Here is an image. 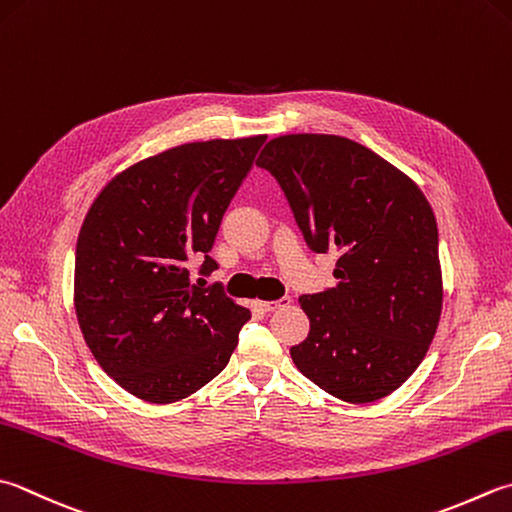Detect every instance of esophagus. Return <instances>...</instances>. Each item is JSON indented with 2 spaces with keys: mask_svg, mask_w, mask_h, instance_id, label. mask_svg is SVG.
Returning <instances> with one entry per match:
<instances>
[{
  "mask_svg": "<svg viewBox=\"0 0 512 512\" xmlns=\"http://www.w3.org/2000/svg\"><path fill=\"white\" fill-rule=\"evenodd\" d=\"M290 304V297H279L275 299V302H262V299H257L255 306L259 310H264V313H270V310H277V308H284Z\"/></svg>",
  "mask_w": 512,
  "mask_h": 512,
  "instance_id": "34e87169",
  "label": "esophagus"
}]
</instances>
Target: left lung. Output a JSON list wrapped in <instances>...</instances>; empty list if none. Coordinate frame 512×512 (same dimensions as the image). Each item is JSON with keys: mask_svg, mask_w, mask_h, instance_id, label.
<instances>
[{"mask_svg": "<svg viewBox=\"0 0 512 512\" xmlns=\"http://www.w3.org/2000/svg\"><path fill=\"white\" fill-rule=\"evenodd\" d=\"M275 177L306 244L335 250V288L302 295L310 333L290 348L299 373L350 404L377 402L422 364L442 315L433 208L373 150L337 135L270 139Z\"/></svg>", "mask_w": 512, "mask_h": 512, "instance_id": "left-lung-1", "label": "left lung"}]
</instances>
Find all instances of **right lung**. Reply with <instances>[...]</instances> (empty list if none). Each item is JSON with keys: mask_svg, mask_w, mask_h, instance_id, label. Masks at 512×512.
<instances>
[{"mask_svg": "<svg viewBox=\"0 0 512 512\" xmlns=\"http://www.w3.org/2000/svg\"><path fill=\"white\" fill-rule=\"evenodd\" d=\"M266 135L210 139L126 168L90 206L75 250V310L108 377L144 402L193 395L226 368L250 310L224 286L189 282Z\"/></svg>", "mask_w": 512, "mask_h": 512, "instance_id": "obj_1", "label": "right lung"}]
</instances>
